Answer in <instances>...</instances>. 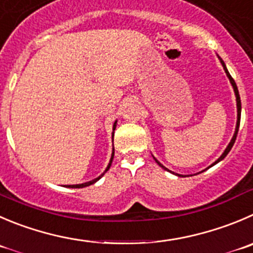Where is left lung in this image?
<instances>
[{"instance_id": "obj_1", "label": "left lung", "mask_w": 253, "mask_h": 253, "mask_svg": "<svg viewBox=\"0 0 253 253\" xmlns=\"http://www.w3.org/2000/svg\"><path fill=\"white\" fill-rule=\"evenodd\" d=\"M221 63H222V67H223V69H225L226 74H227L228 79H230L231 84H232V86H233V90H235V94H236V102H237V124H236V130H235V134H233V136H232V139H231V141H230V144H228V146H227V148H226V150L223 151V154H222V155H221L220 158H218L217 160H216L215 163H213L212 165L217 164L218 161H221V160H222V159L225 158V156L227 155L228 153H230L231 148H232V146H233V144H235V140H236V136H237V133H239V128H240V120H241V99H240L239 89H237V85H236V83H235V81H233V78H232V77H231V74L228 73L227 68H226L225 63H223V61H221ZM155 161H156V163H158V164H159V167H161V168H163V169L168 170L167 168H165L164 165H161L160 163H159V161L156 160V159H155ZM212 165H211V167H212ZM168 171H169V170H168ZM176 175H177V174H176ZM179 176H180V175H179Z\"/></svg>"}]
</instances>
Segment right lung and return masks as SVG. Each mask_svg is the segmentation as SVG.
I'll use <instances>...</instances> for the list:
<instances>
[{
  "label": "right lung",
  "instance_id": "add662e5",
  "mask_svg": "<svg viewBox=\"0 0 253 253\" xmlns=\"http://www.w3.org/2000/svg\"><path fill=\"white\" fill-rule=\"evenodd\" d=\"M115 124H117V123H114V128H113V130H115ZM113 158H114V150H113V154H112V159H110V163H109V165H108L107 167V169H105V171L104 172H107L108 170H109V168H110V165H112V161H113ZM104 172H103L102 175H100L99 177H97V179H94V180H92V181H88V182H84V184H79V185H72V186H69V187H85V186H89V185H92V184H94L95 181H98V180L100 179V177L103 176V175H104Z\"/></svg>",
  "mask_w": 253,
  "mask_h": 253
}]
</instances>
